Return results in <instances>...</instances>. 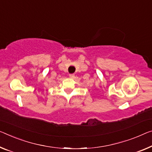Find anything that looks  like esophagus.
I'll use <instances>...</instances> for the list:
<instances>
[{
	"label": "esophagus",
	"instance_id": "34e87169",
	"mask_svg": "<svg viewBox=\"0 0 152 152\" xmlns=\"http://www.w3.org/2000/svg\"><path fill=\"white\" fill-rule=\"evenodd\" d=\"M69 77H71V78H73L74 77H75V74H69Z\"/></svg>",
	"mask_w": 152,
	"mask_h": 152
}]
</instances>
